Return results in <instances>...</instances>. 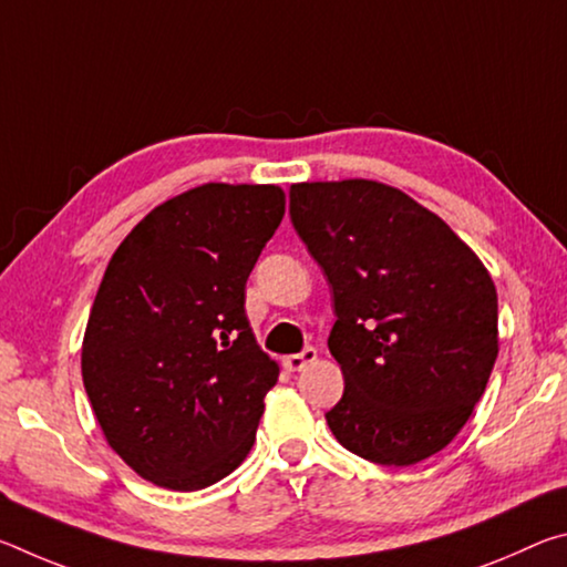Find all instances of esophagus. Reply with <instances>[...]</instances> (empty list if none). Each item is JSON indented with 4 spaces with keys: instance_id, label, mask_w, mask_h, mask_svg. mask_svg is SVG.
<instances>
[{
    "instance_id": "obj_1",
    "label": "esophagus",
    "mask_w": 567,
    "mask_h": 567,
    "mask_svg": "<svg viewBox=\"0 0 567 567\" xmlns=\"http://www.w3.org/2000/svg\"><path fill=\"white\" fill-rule=\"evenodd\" d=\"M315 360H318V350H315V348H305L302 352L287 354V358H282V368L290 370V372H297V370H302L305 364H310V362H315Z\"/></svg>"
}]
</instances>
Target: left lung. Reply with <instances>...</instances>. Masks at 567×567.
Segmentation results:
<instances>
[{
	"instance_id": "8db88e82",
	"label": "left lung",
	"mask_w": 567,
	"mask_h": 567,
	"mask_svg": "<svg viewBox=\"0 0 567 567\" xmlns=\"http://www.w3.org/2000/svg\"><path fill=\"white\" fill-rule=\"evenodd\" d=\"M292 225L332 287L328 338L342 447L415 465L463 430L497 358V292L477 255L405 192L372 179L290 187Z\"/></svg>"
}]
</instances>
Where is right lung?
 <instances>
[{"label": "right lung", "mask_w": 567, "mask_h": 567, "mask_svg": "<svg viewBox=\"0 0 567 567\" xmlns=\"http://www.w3.org/2000/svg\"><path fill=\"white\" fill-rule=\"evenodd\" d=\"M285 215L275 185L182 192L124 237L82 342V380L110 447L167 491L243 463L280 368L257 344L245 285Z\"/></svg>", "instance_id": "add662e5"}]
</instances>
